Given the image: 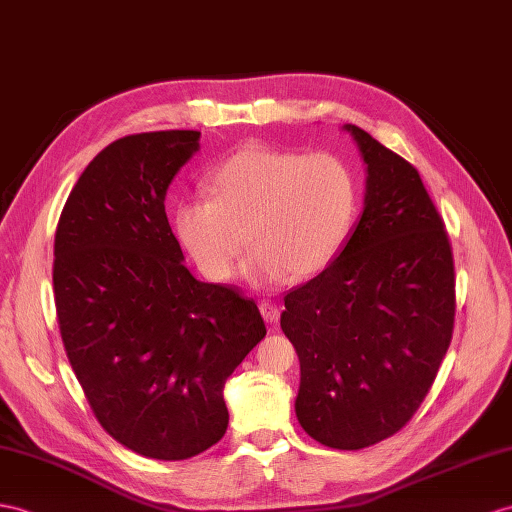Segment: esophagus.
<instances>
[{
  "mask_svg": "<svg viewBox=\"0 0 512 512\" xmlns=\"http://www.w3.org/2000/svg\"><path fill=\"white\" fill-rule=\"evenodd\" d=\"M258 308H260V315H263L267 323H276L280 319V306L273 304L271 299H263Z\"/></svg>",
  "mask_w": 512,
  "mask_h": 512,
  "instance_id": "1",
  "label": "esophagus"
}]
</instances>
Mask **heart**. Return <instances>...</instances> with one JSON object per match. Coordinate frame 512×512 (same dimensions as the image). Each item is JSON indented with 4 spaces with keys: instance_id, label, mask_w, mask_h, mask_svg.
<instances>
[{
    "instance_id": "1",
    "label": "heart",
    "mask_w": 512,
    "mask_h": 512,
    "mask_svg": "<svg viewBox=\"0 0 512 512\" xmlns=\"http://www.w3.org/2000/svg\"><path fill=\"white\" fill-rule=\"evenodd\" d=\"M208 197L178 204L173 228L210 280H228L247 243L245 276L258 286L326 271L358 215L354 171L334 154L245 145L208 178Z\"/></svg>"
}]
</instances>
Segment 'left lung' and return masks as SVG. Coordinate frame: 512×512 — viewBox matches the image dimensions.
<instances>
[{"instance_id":"left-lung-1","label":"left lung","mask_w":512,"mask_h":512,"mask_svg":"<svg viewBox=\"0 0 512 512\" xmlns=\"http://www.w3.org/2000/svg\"><path fill=\"white\" fill-rule=\"evenodd\" d=\"M365 208L319 276L284 297L299 371L295 415L334 450H363L413 419L450 347L454 256L419 171L358 126Z\"/></svg>"}]
</instances>
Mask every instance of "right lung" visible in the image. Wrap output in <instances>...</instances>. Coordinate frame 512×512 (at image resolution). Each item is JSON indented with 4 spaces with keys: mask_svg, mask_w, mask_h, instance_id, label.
Wrapping results in <instances>:
<instances>
[{
    "mask_svg": "<svg viewBox=\"0 0 512 512\" xmlns=\"http://www.w3.org/2000/svg\"><path fill=\"white\" fill-rule=\"evenodd\" d=\"M197 149V130L110 143L71 189L54 239L71 369L112 439L158 460L221 441L223 384L267 334L254 299L199 282L182 263L165 195Z\"/></svg>",
    "mask_w": 512,
    "mask_h": 512,
    "instance_id": "right-lung-1",
    "label": "right lung"
}]
</instances>
